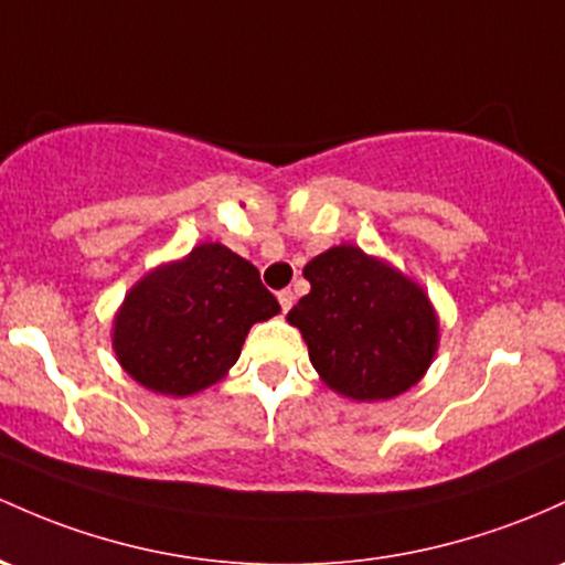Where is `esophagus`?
<instances>
[{
	"instance_id": "1",
	"label": "esophagus",
	"mask_w": 565,
	"mask_h": 565,
	"mask_svg": "<svg viewBox=\"0 0 565 565\" xmlns=\"http://www.w3.org/2000/svg\"><path fill=\"white\" fill-rule=\"evenodd\" d=\"M278 306H281L284 313H287L289 308L295 306V292H292V289H281V292H278Z\"/></svg>"
}]
</instances>
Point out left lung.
Segmentation results:
<instances>
[{
  "label": "left lung",
  "mask_w": 565,
  "mask_h": 565,
  "mask_svg": "<svg viewBox=\"0 0 565 565\" xmlns=\"http://www.w3.org/2000/svg\"><path fill=\"white\" fill-rule=\"evenodd\" d=\"M311 292L289 311L316 373L359 402L392 399L429 367L437 316L413 281L359 246H334L306 265Z\"/></svg>",
  "instance_id": "left-lung-1"
}]
</instances>
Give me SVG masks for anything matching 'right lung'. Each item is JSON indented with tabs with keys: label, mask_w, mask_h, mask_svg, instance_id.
<instances>
[{
	"label": "right lung",
	"mask_w": 565,
	"mask_h": 565,
	"mask_svg": "<svg viewBox=\"0 0 565 565\" xmlns=\"http://www.w3.org/2000/svg\"><path fill=\"white\" fill-rule=\"evenodd\" d=\"M278 311L252 263L222 244H201L136 284L111 345L141 386L188 396L220 381L238 362L254 321Z\"/></svg>",
	"instance_id": "right-lung-1"
}]
</instances>
